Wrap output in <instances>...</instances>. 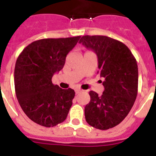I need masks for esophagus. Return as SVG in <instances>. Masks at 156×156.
Here are the masks:
<instances>
[{"label": "esophagus", "mask_w": 156, "mask_h": 156, "mask_svg": "<svg viewBox=\"0 0 156 156\" xmlns=\"http://www.w3.org/2000/svg\"><path fill=\"white\" fill-rule=\"evenodd\" d=\"M81 89H76V90H75V93H76V94H79V93L81 92Z\"/></svg>", "instance_id": "obj_1"}]
</instances>
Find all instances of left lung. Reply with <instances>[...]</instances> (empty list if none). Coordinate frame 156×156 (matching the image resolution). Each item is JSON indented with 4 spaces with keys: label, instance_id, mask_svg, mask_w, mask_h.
<instances>
[{
    "label": "left lung",
    "instance_id": "1",
    "mask_svg": "<svg viewBox=\"0 0 156 156\" xmlns=\"http://www.w3.org/2000/svg\"><path fill=\"white\" fill-rule=\"evenodd\" d=\"M98 57V73L105 78L101 96L89 91L91 100L85 108L86 122L107 130L128 115L138 94L139 71L136 59L125 44L107 36L85 35L79 41Z\"/></svg>",
    "mask_w": 156,
    "mask_h": 156
}]
</instances>
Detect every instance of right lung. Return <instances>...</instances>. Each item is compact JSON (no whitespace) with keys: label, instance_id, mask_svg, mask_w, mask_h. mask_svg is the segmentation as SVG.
<instances>
[{"label":"right lung","instance_id":"obj_1","mask_svg":"<svg viewBox=\"0 0 156 156\" xmlns=\"http://www.w3.org/2000/svg\"><path fill=\"white\" fill-rule=\"evenodd\" d=\"M81 36L35 41L22 51L15 64L14 87L26 115L44 127L66 119L75 92L54 85V74L63 68L66 56Z\"/></svg>","mask_w":156,"mask_h":156}]
</instances>
